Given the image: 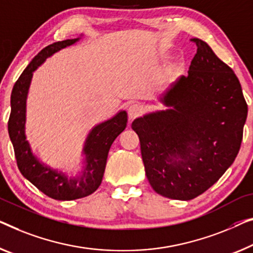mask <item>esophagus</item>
<instances>
[{
	"instance_id": "1",
	"label": "esophagus",
	"mask_w": 253,
	"mask_h": 253,
	"mask_svg": "<svg viewBox=\"0 0 253 253\" xmlns=\"http://www.w3.org/2000/svg\"><path fill=\"white\" fill-rule=\"evenodd\" d=\"M142 111H143V108L141 104L133 103L129 105V108H128V116H129L130 119H134L141 115Z\"/></svg>"
}]
</instances>
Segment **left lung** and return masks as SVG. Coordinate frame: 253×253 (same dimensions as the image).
Listing matches in <instances>:
<instances>
[{
	"label": "left lung",
	"instance_id": "obj_1",
	"mask_svg": "<svg viewBox=\"0 0 253 253\" xmlns=\"http://www.w3.org/2000/svg\"><path fill=\"white\" fill-rule=\"evenodd\" d=\"M198 46L187 76L160 101L167 110L135 119L150 185L163 197L188 201L213 185L241 148L248 104L231 68L208 44Z\"/></svg>",
	"mask_w": 253,
	"mask_h": 253
}]
</instances>
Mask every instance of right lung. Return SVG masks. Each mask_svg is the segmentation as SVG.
Listing matches in <instances>:
<instances>
[{
    "instance_id": "add662e5",
    "label": "right lung",
    "mask_w": 253,
    "mask_h": 253,
    "mask_svg": "<svg viewBox=\"0 0 253 253\" xmlns=\"http://www.w3.org/2000/svg\"><path fill=\"white\" fill-rule=\"evenodd\" d=\"M78 40H66L48 45L32 60L12 88L11 114L7 122V130L19 170L45 195L60 201L87 197L97 190L102 182L110 146L127 125L126 111H120L114 118L100 124L90 130L83 150L86 157V166L82 175L77 177H68L41 164L37 158L34 157L25 136L26 99L33 73L48 56L61 48L73 45Z\"/></svg>"
}]
</instances>
